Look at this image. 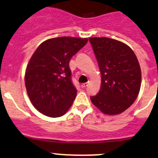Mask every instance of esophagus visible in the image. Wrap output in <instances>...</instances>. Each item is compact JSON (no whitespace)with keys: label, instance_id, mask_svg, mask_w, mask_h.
Wrapping results in <instances>:
<instances>
[{"label":"esophagus","instance_id":"obj_1","mask_svg":"<svg viewBox=\"0 0 158 158\" xmlns=\"http://www.w3.org/2000/svg\"><path fill=\"white\" fill-rule=\"evenodd\" d=\"M87 85H88V83H84V84H81V87L82 88H85L86 87H87Z\"/></svg>","mask_w":158,"mask_h":158}]
</instances>
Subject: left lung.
<instances>
[{"mask_svg":"<svg viewBox=\"0 0 158 158\" xmlns=\"http://www.w3.org/2000/svg\"><path fill=\"white\" fill-rule=\"evenodd\" d=\"M89 41L101 74L100 90L90 97L91 102L104 114H120L139 94L141 71L137 57L128 45L118 40L93 37Z\"/></svg>","mask_w":158,"mask_h":158,"instance_id":"8db88e82","label":"left lung"}]
</instances>
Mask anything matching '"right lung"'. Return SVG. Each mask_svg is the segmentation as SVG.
Masks as SVG:
<instances>
[{"label":"right lung","mask_w":158,"mask_h":158,"mask_svg":"<svg viewBox=\"0 0 158 158\" xmlns=\"http://www.w3.org/2000/svg\"><path fill=\"white\" fill-rule=\"evenodd\" d=\"M87 38L57 37L44 41L31 57L25 85L31 103L48 117L62 116L72 105L77 90L71 82L69 61Z\"/></svg>","instance_id":"right-lung-1"}]
</instances>
